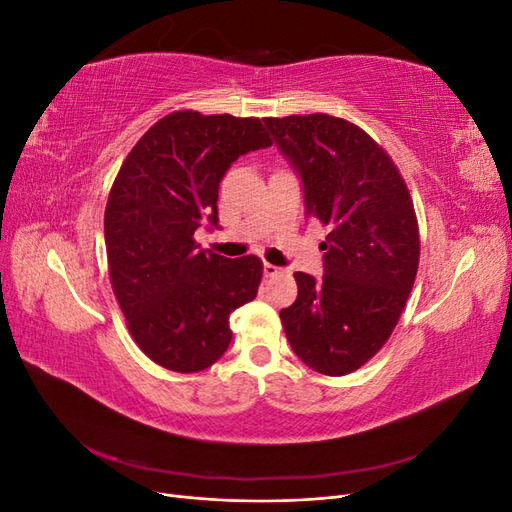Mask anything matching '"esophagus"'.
<instances>
[{"mask_svg": "<svg viewBox=\"0 0 512 512\" xmlns=\"http://www.w3.org/2000/svg\"><path fill=\"white\" fill-rule=\"evenodd\" d=\"M284 269L282 267H275V265H271V262H265V275L267 277H275V275H280Z\"/></svg>", "mask_w": 512, "mask_h": 512, "instance_id": "obj_1", "label": "esophagus"}]
</instances>
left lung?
Here are the masks:
<instances>
[{"instance_id":"obj_1","label":"left lung","mask_w":512,"mask_h":512,"mask_svg":"<svg viewBox=\"0 0 512 512\" xmlns=\"http://www.w3.org/2000/svg\"><path fill=\"white\" fill-rule=\"evenodd\" d=\"M297 168L305 213L329 228L324 277L294 273L297 301L282 327L299 359L324 376H346L380 352L397 327L421 258L408 185L365 130L327 113L265 117Z\"/></svg>"}]
</instances>
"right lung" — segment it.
I'll return each instance as SVG.
<instances>
[{
	"mask_svg": "<svg viewBox=\"0 0 512 512\" xmlns=\"http://www.w3.org/2000/svg\"><path fill=\"white\" fill-rule=\"evenodd\" d=\"M273 145L258 117L175 111L123 160L104 211L108 275L136 346L179 374L226 352L230 314L256 299L262 260L200 250L194 232L218 226V190L230 164Z\"/></svg>",
	"mask_w": 512,
	"mask_h": 512,
	"instance_id": "add662e5",
	"label": "right lung"
}]
</instances>
